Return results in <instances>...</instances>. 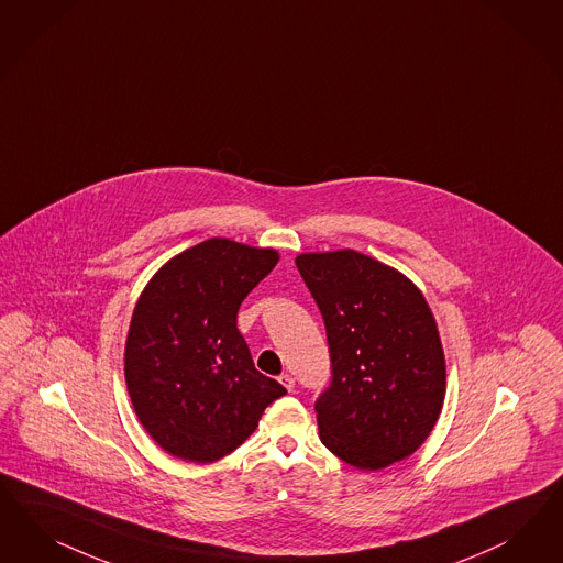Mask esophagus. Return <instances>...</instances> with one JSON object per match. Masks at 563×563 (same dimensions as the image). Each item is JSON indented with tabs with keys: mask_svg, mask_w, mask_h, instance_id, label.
I'll return each mask as SVG.
<instances>
[{
	"mask_svg": "<svg viewBox=\"0 0 563 563\" xmlns=\"http://www.w3.org/2000/svg\"><path fill=\"white\" fill-rule=\"evenodd\" d=\"M279 383L288 389V391H291L294 389V385H296V382H294V377H291L290 373H284L282 377H279Z\"/></svg>",
	"mask_w": 563,
	"mask_h": 563,
	"instance_id": "esophagus-1",
	"label": "esophagus"
}]
</instances>
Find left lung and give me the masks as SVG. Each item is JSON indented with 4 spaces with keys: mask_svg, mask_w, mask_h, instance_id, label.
Wrapping results in <instances>:
<instances>
[{
    "mask_svg": "<svg viewBox=\"0 0 563 563\" xmlns=\"http://www.w3.org/2000/svg\"><path fill=\"white\" fill-rule=\"evenodd\" d=\"M323 314L331 383L314 401L329 452L361 471L417 452L445 398V358L424 296L401 273L356 253L300 254Z\"/></svg>",
    "mask_w": 563,
    "mask_h": 563,
    "instance_id": "obj_1",
    "label": "left lung"
}]
</instances>
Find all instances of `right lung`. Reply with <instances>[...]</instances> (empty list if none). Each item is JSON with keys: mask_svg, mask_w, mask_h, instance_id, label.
<instances>
[{"mask_svg": "<svg viewBox=\"0 0 563 563\" xmlns=\"http://www.w3.org/2000/svg\"><path fill=\"white\" fill-rule=\"evenodd\" d=\"M279 254L211 238L167 261L141 294L126 340L134 412L167 454L216 462L253 433L286 387L254 368L238 309Z\"/></svg>", "mask_w": 563, "mask_h": 563, "instance_id": "1", "label": "right lung"}]
</instances>
